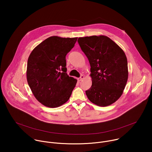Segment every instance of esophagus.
<instances>
[{"mask_svg":"<svg viewBox=\"0 0 152 152\" xmlns=\"http://www.w3.org/2000/svg\"><path fill=\"white\" fill-rule=\"evenodd\" d=\"M83 78H84V76H83V75H81L80 77L77 78V80H78V81H81Z\"/></svg>","mask_w":152,"mask_h":152,"instance_id":"obj_1","label":"esophagus"}]
</instances>
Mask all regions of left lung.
Listing matches in <instances>:
<instances>
[{
  "label": "left lung",
  "mask_w": 152,
  "mask_h": 152,
  "mask_svg": "<svg viewBox=\"0 0 152 152\" xmlns=\"http://www.w3.org/2000/svg\"><path fill=\"white\" fill-rule=\"evenodd\" d=\"M77 42L91 66L92 85L85 91L86 96L100 106L113 104L122 95L128 79L124 51L104 35L80 37Z\"/></svg>",
  "instance_id": "1"
}]
</instances>
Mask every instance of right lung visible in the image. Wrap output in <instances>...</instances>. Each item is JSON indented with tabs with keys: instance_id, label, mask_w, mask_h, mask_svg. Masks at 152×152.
<instances>
[{
	"instance_id": "obj_1",
	"label": "right lung",
	"mask_w": 152,
	"mask_h": 152,
	"mask_svg": "<svg viewBox=\"0 0 152 152\" xmlns=\"http://www.w3.org/2000/svg\"><path fill=\"white\" fill-rule=\"evenodd\" d=\"M77 38L52 36L38 45L30 54L26 77L37 100L47 107H56L67 102L77 80L67 73V54Z\"/></svg>"
}]
</instances>
